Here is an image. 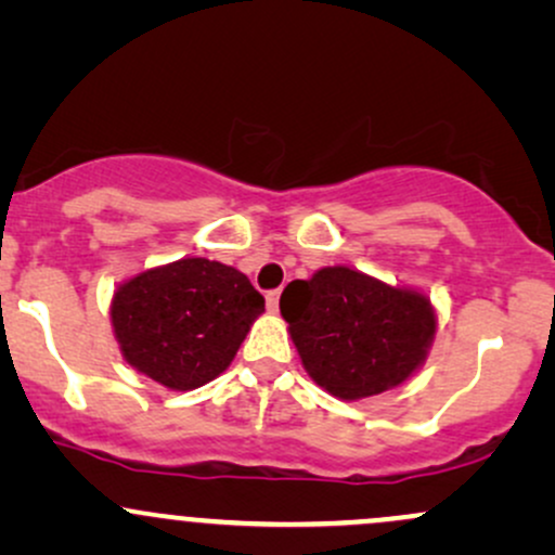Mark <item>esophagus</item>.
I'll use <instances>...</instances> for the list:
<instances>
[{"instance_id":"obj_1","label":"esophagus","mask_w":555,"mask_h":555,"mask_svg":"<svg viewBox=\"0 0 555 555\" xmlns=\"http://www.w3.org/2000/svg\"><path fill=\"white\" fill-rule=\"evenodd\" d=\"M279 295H282L279 289H273V292H269V295H266V305H269L271 313H276V310H279Z\"/></svg>"}]
</instances>
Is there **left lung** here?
<instances>
[{
    "label": "left lung",
    "instance_id": "left-lung-1",
    "mask_svg": "<svg viewBox=\"0 0 555 555\" xmlns=\"http://www.w3.org/2000/svg\"><path fill=\"white\" fill-rule=\"evenodd\" d=\"M279 310L305 373L341 401L410 380L428 360L438 313L423 289L386 284L349 266L286 284Z\"/></svg>",
    "mask_w": 555,
    "mask_h": 555
}]
</instances>
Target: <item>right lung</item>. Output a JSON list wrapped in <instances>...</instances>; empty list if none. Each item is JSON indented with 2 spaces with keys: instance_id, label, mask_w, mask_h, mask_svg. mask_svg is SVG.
Wrapping results in <instances>:
<instances>
[{
  "instance_id": "obj_1",
  "label": "right lung",
  "mask_w": 555,
  "mask_h": 555,
  "mask_svg": "<svg viewBox=\"0 0 555 555\" xmlns=\"http://www.w3.org/2000/svg\"><path fill=\"white\" fill-rule=\"evenodd\" d=\"M266 302L245 273L208 258H180L125 279L109 318L132 371L169 391H193L232 365Z\"/></svg>"
}]
</instances>
